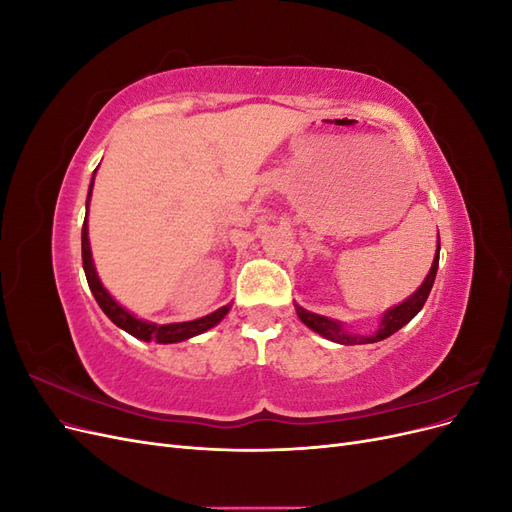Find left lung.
Returning a JSON list of instances; mask_svg holds the SVG:
<instances>
[{
    "label": "left lung",
    "instance_id": "1",
    "mask_svg": "<svg viewBox=\"0 0 512 512\" xmlns=\"http://www.w3.org/2000/svg\"><path fill=\"white\" fill-rule=\"evenodd\" d=\"M438 262H440V237H438V250H436V256H433V262H431V269L427 273V277L423 280V284L418 286L410 297L406 301H401L399 305L386 309V312L382 314L380 318V324H378V331L374 335H354L350 333L344 322L339 320H333L329 316H320V314H314L309 312V309L301 307L294 303V309H297V316L299 320L305 324V327L312 329L314 333L322 335L324 339H331V342L335 344H342V346H354V344H374V342H382V339L391 337L393 333H397L401 327H406V324L421 312L429 292H431V286H433V280H436V273H438Z\"/></svg>",
    "mask_w": 512,
    "mask_h": 512
}]
</instances>
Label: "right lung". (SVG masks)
Masks as SVG:
<instances>
[{
	"label": "right lung",
	"instance_id": "obj_1",
	"mask_svg": "<svg viewBox=\"0 0 512 512\" xmlns=\"http://www.w3.org/2000/svg\"><path fill=\"white\" fill-rule=\"evenodd\" d=\"M98 170V168H96ZM96 170L94 177H91L89 183V192H87V203L85 209L89 211V200H91V190H94V179H96ZM81 247H83V269H85V277L87 284L91 288V294L98 301V305L102 307V312L111 318L119 329H123L126 333H130L136 339H143V342H156V344H177V342H185V339L196 337L200 333H205L209 329H213L215 324H220L224 320V316L230 312L232 305H224L215 312L196 318V320H188V322H170V324H156L149 322L143 318H136L132 312H128L126 307L121 303H117L113 299V294L108 292L96 271L94 258H91V245H89V226H87V213H85V224H83V232H81Z\"/></svg>",
	"mask_w": 512,
	"mask_h": 512
}]
</instances>
